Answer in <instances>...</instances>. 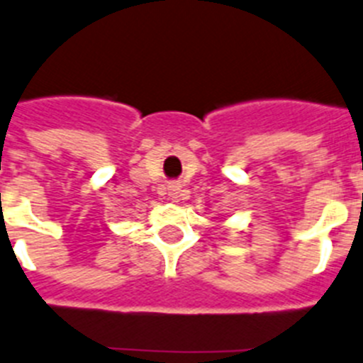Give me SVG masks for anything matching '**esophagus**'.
I'll return each mask as SVG.
<instances>
[{
    "mask_svg": "<svg viewBox=\"0 0 363 363\" xmlns=\"http://www.w3.org/2000/svg\"><path fill=\"white\" fill-rule=\"evenodd\" d=\"M168 195H169V199H173V201H175V199H179V197H181V186H179V184H172V186H169V188H168Z\"/></svg>",
    "mask_w": 363,
    "mask_h": 363,
    "instance_id": "obj_1",
    "label": "esophagus"
}]
</instances>
